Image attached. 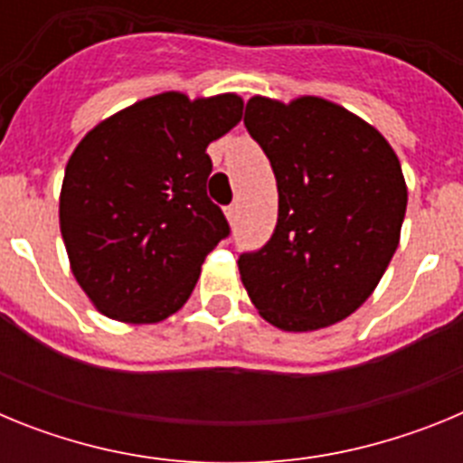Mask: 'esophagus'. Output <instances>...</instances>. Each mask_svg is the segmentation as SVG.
Segmentation results:
<instances>
[{"mask_svg": "<svg viewBox=\"0 0 463 463\" xmlns=\"http://www.w3.org/2000/svg\"><path fill=\"white\" fill-rule=\"evenodd\" d=\"M224 215H227V220L232 224L236 222V220H239V203H232V206H227L224 208Z\"/></svg>", "mask_w": 463, "mask_h": 463, "instance_id": "obj_1", "label": "esophagus"}]
</instances>
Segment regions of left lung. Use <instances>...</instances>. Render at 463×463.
Wrapping results in <instances>:
<instances>
[{
    "label": "left lung",
    "mask_w": 463,
    "mask_h": 463,
    "mask_svg": "<svg viewBox=\"0 0 463 463\" xmlns=\"http://www.w3.org/2000/svg\"><path fill=\"white\" fill-rule=\"evenodd\" d=\"M243 125L278 183L271 239L239 257L245 289L278 329L336 325L371 297L399 245V157L369 122L320 97H252Z\"/></svg>",
    "instance_id": "1"
}]
</instances>
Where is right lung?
<instances>
[{
  "label": "right lung",
  "mask_w": 463,
  "mask_h": 463,
  "mask_svg": "<svg viewBox=\"0 0 463 463\" xmlns=\"http://www.w3.org/2000/svg\"><path fill=\"white\" fill-rule=\"evenodd\" d=\"M243 116L236 94L143 99L99 122L73 150L60 194L71 271L113 320L150 325L190 298L208 252L229 236L208 199V143Z\"/></svg>",
  "instance_id": "1"
}]
</instances>
